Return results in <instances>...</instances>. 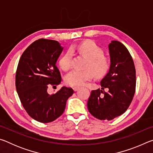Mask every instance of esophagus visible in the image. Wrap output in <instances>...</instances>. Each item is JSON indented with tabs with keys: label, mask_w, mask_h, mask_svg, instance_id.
I'll return each instance as SVG.
<instances>
[{
	"label": "esophagus",
	"mask_w": 153,
	"mask_h": 153,
	"mask_svg": "<svg viewBox=\"0 0 153 153\" xmlns=\"http://www.w3.org/2000/svg\"><path fill=\"white\" fill-rule=\"evenodd\" d=\"M79 88H80L79 86H74V87H73V89H74V91H77V90H79Z\"/></svg>",
	"instance_id": "obj_1"
}]
</instances>
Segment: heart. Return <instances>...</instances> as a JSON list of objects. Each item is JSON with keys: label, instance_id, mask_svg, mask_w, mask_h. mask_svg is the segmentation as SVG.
<instances>
[{"label": "heart", "instance_id": "heart-1", "mask_svg": "<svg viewBox=\"0 0 153 153\" xmlns=\"http://www.w3.org/2000/svg\"><path fill=\"white\" fill-rule=\"evenodd\" d=\"M71 53L79 54L86 58L87 61L85 65L86 69L73 70L66 76L67 84L71 86H81L87 80L92 79L94 74L96 77H101L109 70V61L104 56L102 49L94 41L86 40L72 46L70 51H67L59 61V65L63 70H68L70 68Z\"/></svg>", "mask_w": 153, "mask_h": 153}]
</instances>
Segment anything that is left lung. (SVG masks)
<instances>
[{
    "label": "left lung",
    "instance_id": "8db88e82",
    "mask_svg": "<svg viewBox=\"0 0 153 153\" xmlns=\"http://www.w3.org/2000/svg\"><path fill=\"white\" fill-rule=\"evenodd\" d=\"M111 65L100 82L101 89L92 90L88 108L100 120H112L128 109L136 90V69L132 57L122 43L113 40L108 45ZM107 88L108 91L104 90Z\"/></svg>",
    "mask_w": 153,
    "mask_h": 153
}]
</instances>
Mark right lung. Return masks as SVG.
Segmentation results:
<instances>
[{
  "mask_svg": "<svg viewBox=\"0 0 153 153\" xmlns=\"http://www.w3.org/2000/svg\"><path fill=\"white\" fill-rule=\"evenodd\" d=\"M63 48L56 40L39 39L25 49L18 63L15 86L23 107L33 120L50 123L63 114L68 98L74 94L65 86L49 94L48 87L61 82L56 61Z\"/></svg>",
  "mask_w": 153,
  "mask_h": 153,
  "instance_id": "right-lung-1",
  "label": "right lung"
}]
</instances>
